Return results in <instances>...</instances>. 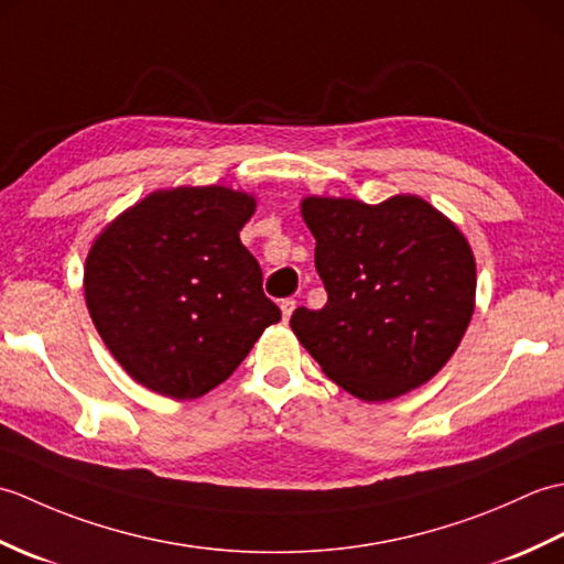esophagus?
<instances>
[{
    "mask_svg": "<svg viewBox=\"0 0 564 564\" xmlns=\"http://www.w3.org/2000/svg\"><path fill=\"white\" fill-rule=\"evenodd\" d=\"M293 310H295V301H293V297H285V301H281V313H283V319H291Z\"/></svg>",
    "mask_w": 564,
    "mask_h": 564,
    "instance_id": "1",
    "label": "esophagus"
}]
</instances>
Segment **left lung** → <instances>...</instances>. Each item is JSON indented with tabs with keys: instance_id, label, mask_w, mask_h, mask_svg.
Masks as SVG:
<instances>
[{
	"instance_id": "left-lung-1",
	"label": "left lung",
	"mask_w": 564,
	"mask_h": 564,
	"mask_svg": "<svg viewBox=\"0 0 564 564\" xmlns=\"http://www.w3.org/2000/svg\"><path fill=\"white\" fill-rule=\"evenodd\" d=\"M303 220L327 291L322 310L291 317L329 380L364 402H388L434 378L475 313V257L458 225L424 198L376 206L307 196Z\"/></svg>"
}]
</instances>
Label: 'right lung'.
<instances>
[{
	"mask_svg": "<svg viewBox=\"0 0 564 564\" xmlns=\"http://www.w3.org/2000/svg\"><path fill=\"white\" fill-rule=\"evenodd\" d=\"M257 198L227 186L152 191L104 227L84 263L94 327L126 373L196 400L245 361L281 310L239 230Z\"/></svg>",
	"mask_w": 564,
	"mask_h": 564,
	"instance_id": "add662e5",
	"label": "right lung"
}]
</instances>
